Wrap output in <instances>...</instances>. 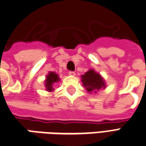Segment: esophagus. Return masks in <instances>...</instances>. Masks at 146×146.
I'll list each match as a JSON object with an SVG mask.
<instances>
[{
	"mask_svg": "<svg viewBox=\"0 0 146 146\" xmlns=\"http://www.w3.org/2000/svg\"><path fill=\"white\" fill-rule=\"evenodd\" d=\"M68 74H69V75H71V76H75V73L74 71H69Z\"/></svg>",
	"mask_w": 146,
	"mask_h": 146,
	"instance_id": "obj_1",
	"label": "esophagus"
}]
</instances>
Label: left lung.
I'll return each mask as SVG.
<instances>
[{
	"label": "left lung",
	"instance_id": "1",
	"mask_svg": "<svg viewBox=\"0 0 146 146\" xmlns=\"http://www.w3.org/2000/svg\"><path fill=\"white\" fill-rule=\"evenodd\" d=\"M82 83L90 94H98L101 89L106 88V83L104 78L94 69H90L81 76Z\"/></svg>",
	"mask_w": 146,
	"mask_h": 146
}]
</instances>
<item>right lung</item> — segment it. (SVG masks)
Wrapping results in <instances>:
<instances>
[{
  "label": "right lung",
  "mask_w": 146,
  "mask_h": 146,
  "mask_svg": "<svg viewBox=\"0 0 146 146\" xmlns=\"http://www.w3.org/2000/svg\"><path fill=\"white\" fill-rule=\"evenodd\" d=\"M60 80L59 75L53 71H49L48 74L46 75L45 80V86L46 90L48 92H52L54 90L53 86L56 83H58Z\"/></svg>",
  "instance_id": "obj_1"
}]
</instances>
